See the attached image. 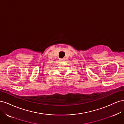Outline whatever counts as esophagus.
<instances>
[{
    "mask_svg": "<svg viewBox=\"0 0 124 124\" xmlns=\"http://www.w3.org/2000/svg\"><path fill=\"white\" fill-rule=\"evenodd\" d=\"M59 61H65V58H60Z\"/></svg>",
    "mask_w": 124,
    "mask_h": 124,
    "instance_id": "34e87169",
    "label": "esophagus"
}]
</instances>
